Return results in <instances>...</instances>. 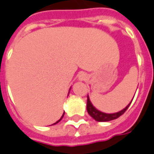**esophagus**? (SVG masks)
Segmentation results:
<instances>
[{
    "label": "esophagus",
    "mask_w": 154,
    "mask_h": 154,
    "mask_svg": "<svg viewBox=\"0 0 154 154\" xmlns=\"http://www.w3.org/2000/svg\"><path fill=\"white\" fill-rule=\"evenodd\" d=\"M85 77H86V75H85L84 73H81V74H80V75H79V79H80V80H83V79H85Z\"/></svg>",
    "instance_id": "1"
}]
</instances>
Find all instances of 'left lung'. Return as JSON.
I'll use <instances>...</instances> for the list:
<instances>
[{
    "instance_id": "obj_1",
    "label": "left lung",
    "mask_w": 154,
    "mask_h": 154,
    "mask_svg": "<svg viewBox=\"0 0 154 154\" xmlns=\"http://www.w3.org/2000/svg\"><path fill=\"white\" fill-rule=\"evenodd\" d=\"M131 102H130V103H131ZM130 103L128 104L126 108H124V109L118 112V113L105 114V113H103V112H100V111L96 109L93 106V104L90 102V100H89V96H87V111H88L89 115L96 121H99V122H107V121L114 120V119H116L119 117H120L121 115L124 114V112L128 109V108L129 107Z\"/></svg>"
}]
</instances>
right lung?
<instances>
[{
  "label": "right lung",
  "instance_id": "right-lung-1",
  "mask_svg": "<svg viewBox=\"0 0 154 154\" xmlns=\"http://www.w3.org/2000/svg\"><path fill=\"white\" fill-rule=\"evenodd\" d=\"M64 114H65V113H64ZM64 114H63V115H62V117H61V118H60V119H59V120H58V121H57V122H56V123H54V124H57V123H59V122H60V121L61 120V119H62V118H63V116H64ZM52 125H53V124H52Z\"/></svg>",
  "mask_w": 154,
  "mask_h": 154
}]
</instances>
